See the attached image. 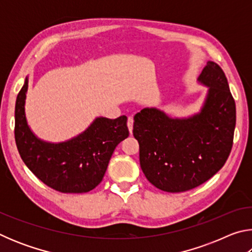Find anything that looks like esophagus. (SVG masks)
Segmentation results:
<instances>
[{
    "instance_id": "1",
    "label": "esophagus",
    "mask_w": 252,
    "mask_h": 252,
    "mask_svg": "<svg viewBox=\"0 0 252 252\" xmlns=\"http://www.w3.org/2000/svg\"><path fill=\"white\" fill-rule=\"evenodd\" d=\"M126 125H127V127H129V131L132 132V129H133V118H132V117L127 118Z\"/></svg>"
}]
</instances>
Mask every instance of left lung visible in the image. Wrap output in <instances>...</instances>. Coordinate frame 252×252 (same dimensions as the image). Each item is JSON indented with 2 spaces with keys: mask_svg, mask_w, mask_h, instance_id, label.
Masks as SVG:
<instances>
[{
  "mask_svg": "<svg viewBox=\"0 0 252 252\" xmlns=\"http://www.w3.org/2000/svg\"><path fill=\"white\" fill-rule=\"evenodd\" d=\"M199 81L209 87L201 112L171 119L157 109L134 116L140 165L158 189L183 192L202 185L223 167L231 152L236 103L224 72L209 61Z\"/></svg>",
  "mask_w": 252,
  "mask_h": 252,
  "instance_id": "1",
  "label": "left lung"
}]
</instances>
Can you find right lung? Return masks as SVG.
<instances>
[{
    "mask_svg": "<svg viewBox=\"0 0 252 252\" xmlns=\"http://www.w3.org/2000/svg\"><path fill=\"white\" fill-rule=\"evenodd\" d=\"M28 78L15 102V143L34 176L62 193L91 191L103 179L114 149L129 135L126 117L97 118L87 131L70 141L48 143L34 135L24 113Z\"/></svg>",
    "mask_w": 252,
    "mask_h": 252,
    "instance_id": "obj_1",
    "label": "right lung"
}]
</instances>
